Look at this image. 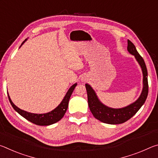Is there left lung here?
Instances as JSON below:
<instances>
[{"mask_svg": "<svg viewBox=\"0 0 158 158\" xmlns=\"http://www.w3.org/2000/svg\"><path fill=\"white\" fill-rule=\"evenodd\" d=\"M127 51L132 55L135 56L136 60L139 64L143 73V90L137 100L131 105L121 109H113L103 105L99 100L98 96L91 86L88 84H85L87 90L88 102L90 110L93 116L101 122L107 124H121L123 123L131 118L139 110L147 98L148 93V73L145 62L143 58L136 49V47L132 42L127 40Z\"/></svg>", "mask_w": 158, "mask_h": 158, "instance_id": "left-lung-1", "label": "left lung"}]
</instances>
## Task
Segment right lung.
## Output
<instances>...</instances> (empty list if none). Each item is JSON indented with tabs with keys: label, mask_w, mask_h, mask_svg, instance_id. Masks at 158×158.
I'll return each instance as SVG.
<instances>
[{
	"label": "right lung",
	"mask_w": 158,
	"mask_h": 158,
	"mask_svg": "<svg viewBox=\"0 0 158 158\" xmlns=\"http://www.w3.org/2000/svg\"><path fill=\"white\" fill-rule=\"evenodd\" d=\"M26 40H27V39H26L25 40L21 43V45L20 47L22 46V44L24 43ZM77 85V84H74L69 88L68 91L67 92L65 96L64 97L63 100L56 108L53 109L52 111L48 112V113L46 114H32L30 113V112L23 111L22 109H19L17 107V106L15 105V104L12 102L11 99H10L9 94L8 98L10 104H11V105L12 106V107L14 108L15 110L17 111V113L19 114L21 116H23V118H25L26 120H28V121L33 123L37 125H49L59 121L63 117L64 115H65L67 109H68V102L69 98H70L72 93H73L74 88L76 87Z\"/></svg>",
	"instance_id": "1"
}]
</instances>
